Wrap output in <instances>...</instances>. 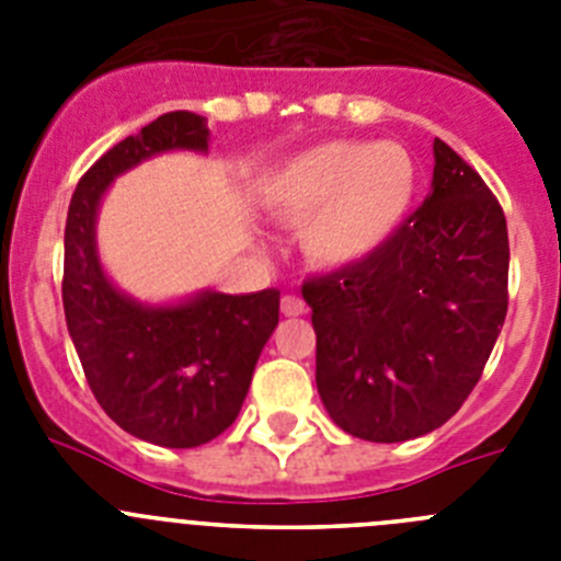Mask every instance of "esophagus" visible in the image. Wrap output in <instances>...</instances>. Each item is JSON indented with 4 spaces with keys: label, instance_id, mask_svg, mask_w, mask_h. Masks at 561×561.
Instances as JSON below:
<instances>
[{
    "label": "esophagus",
    "instance_id": "34e87169",
    "mask_svg": "<svg viewBox=\"0 0 561 561\" xmlns=\"http://www.w3.org/2000/svg\"><path fill=\"white\" fill-rule=\"evenodd\" d=\"M280 311H284L286 317L304 314V311H306L304 297H297V295H284V300H280Z\"/></svg>",
    "mask_w": 561,
    "mask_h": 561
}]
</instances>
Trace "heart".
I'll return each instance as SVG.
<instances>
[{"instance_id": "obj_1", "label": "heart", "mask_w": 561, "mask_h": 561, "mask_svg": "<svg viewBox=\"0 0 561 561\" xmlns=\"http://www.w3.org/2000/svg\"><path fill=\"white\" fill-rule=\"evenodd\" d=\"M415 193V165L396 142L331 140L280 171L272 205L286 221H306V252L342 266L370 255L399 227Z\"/></svg>"}]
</instances>
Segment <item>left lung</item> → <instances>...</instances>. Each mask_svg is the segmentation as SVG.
<instances>
[{
	"label": "left lung",
	"mask_w": 561,
	"mask_h": 561,
	"mask_svg": "<svg viewBox=\"0 0 561 561\" xmlns=\"http://www.w3.org/2000/svg\"><path fill=\"white\" fill-rule=\"evenodd\" d=\"M433 193L370 255L304 280L317 390L348 435L419 438L460 410L508 311L497 196L444 140Z\"/></svg>",
	"instance_id": "obj_1"
}]
</instances>
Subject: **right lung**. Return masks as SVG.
Returning <instances> with one entry per match:
<instances>
[{"label": "right lung", "instance_id": "obj_1", "mask_svg": "<svg viewBox=\"0 0 561 561\" xmlns=\"http://www.w3.org/2000/svg\"><path fill=\"white\" fill-rule=\"evenodd\" d=\"M205 117L168 112L108 148L78 182L64 230V314L103 413L157 447H202L236 421L277 325L280 291H207L148 309L114 289L95 255V213L117 173L151 153L207 148Z\"/></svg>", "mask_w": 561, "mask_h": 561}]
</instances>
